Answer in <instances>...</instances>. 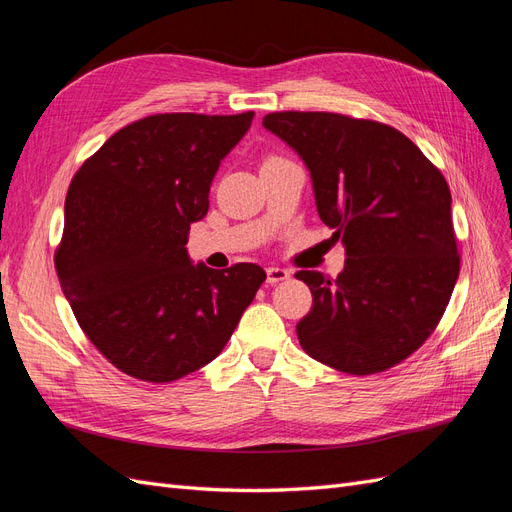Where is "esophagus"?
Segmentation results:
<instances>
[{
  "instance_id": "34e87169",
  "label": "esophagus",
  "mask_w": 512,
  "mask_h": 512,
  "mask_svg": "<svg viewBox=\"0 0 512 512\" xmlns=\"http://www.w3.org/2000/svg\"><path fill=\"white\" fill-rule=\"evenodd\" d=\"M288 277H290V271H288V269H282V267H269V269H267V282H269V284L286 282Z\"/></svg>"
}]
</instances>
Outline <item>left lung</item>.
Masks as SVG:
<instances>
[{
  "label": "left lung",
  "mask_w": 512,
  "mask_h": 512,
  "mask_svg": "<svg viewBox=\"0 0 512 512\" xmlns=\"http://www.w3.org/2000/svg\"><path fill=\"white\" fill-rule=\"evenodd\" d=\"M262 126L299 153L320 220L346 247L335 280L297 273L314 297L297 324L303 350L352 376L408 359L438 327L459 277L446 179L386 123L286 111Z\"/></svg>",
  "instance_id": "left-lung-1"
}]
</instances>
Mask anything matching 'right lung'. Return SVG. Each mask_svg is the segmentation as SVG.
<instances>
[{
  "label": "right lung",
  "mask_w": 512,
  "mask_h": 512,
  "mask_svg": "<svg viewBox=\"0 0 512 512\" xmlns=\"http://www.w3.org/2000/svg\"><path fill=\"white\" fill-rule=\"evenodd\" d=\"M254 113H164L115 132L66 196L55 252L79 327L119 371L173 382L222 352L267 273L192 265L190 224L209 211L220 162Z\"/></svg>",
  "instance_id": "right-lung-1"
}]
</instances>
